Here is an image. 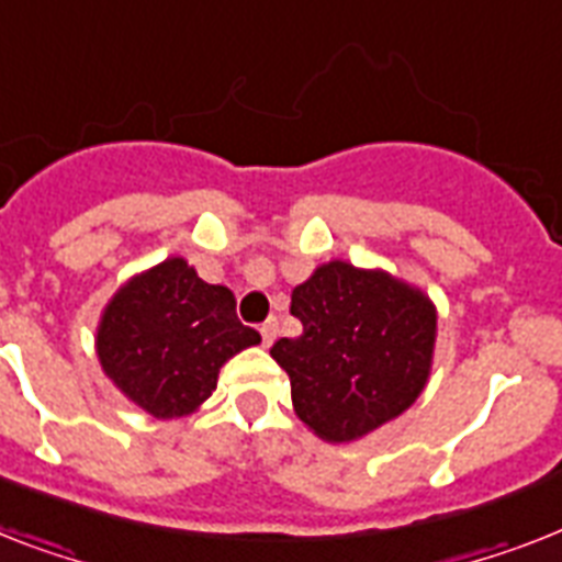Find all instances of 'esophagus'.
<instances>
[{"instance_id": "34e87169", "label": "esophagus", "mask_w": 562, "mask_h": 562, "mask_svg": "<svg viewBox=\"0 0 562 562\" xmlns=\"http://www.w3.org/2000/svg\"><path fill=\"white\" fill-rule=\"evenodd\" d=\"M259 335H262V344L271 346L273 337H277V317H268V321L259 326Z\"/></svg>"}]
</instances>
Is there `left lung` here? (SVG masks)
Here are the masks:
<instances>
[{"label":"left lung","instance_id":"8db88e82","mask_svg":"<svg viewBox=\"0 0 562 562\" xmlns=\"http://www.w3.org/2000/svg\"><path fill=\"white\" fill-rule=\"evenodd\" d=\"M291 314L303 335L280 337L271 358L289 372L294 413L321 439H360L422 395L436 346L424 291L335 259L291 291Z\"/></svg>","mask_w":562,"mask_h":562}]
</instances>
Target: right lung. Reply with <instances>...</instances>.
<instances>
[{"label":"right lung","mask_w":562,"mask_h":562,"mask_svg":"<svg viewBox=\"0 0 562 562\" xmlns=\"http://www.w3.org/2000/svg\"><path fill=\"white\" fill-rule=\"evenodd\" d=\"M241 326L236 296L210 285L181 257L132 277L103 308L100 367L112 384L155 418H181L216 390L218 369L257 346Z\"/></svg>","instance_id":"right-lung-1"}]
</instances>
